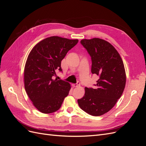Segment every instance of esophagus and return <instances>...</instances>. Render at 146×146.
Wrapping results in <instances>:
<instances>
[{
    "label": "esophagus",
    "instance_id": "34e87169",
    "mask_svg": "<svg viewBox=\"0 0 146 146\" xmlns=\"http://www.w3.org/2000/svg\"><path fill=\"white\" fill-rule=\"evenodd\" d=\"M72 86L74 87H78V86H80V82H78L77 83H74V84H73Z\"/></svg>",
    "mask_w": 146,
    "mask_h": 146
}]
</instances>
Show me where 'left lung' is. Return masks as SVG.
Masks as SVG:
<instances>
[{"mask_svg":"<svg viewBox=\"0 0 146 146\" xmlns=\"http://www.w3.org/2000/svg\"><path fill=\"white\" fill-rule=\"evenodd\" d=\"M81 44L91 56V72L99 76L94 88H85L78 104L83 111L98 116L111 110L121 98L126 82L124 66L119 53L104 39H82Z\"/></svg>","mask_w":146,"mask_h":146,"instance_id":"8db88e82","label":"left lung"}]
</instances>
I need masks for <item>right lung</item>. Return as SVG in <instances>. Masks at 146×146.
Returning a JSON list of instances; mask_svg holds the SVG:
<instances>
[{
	"label": "right lung",
	"mask_w": 146,
	"mask_h": 146,
	"mask_svg": "<svg viewBox=\"0 0 146 146\" xmlns=\"http://www.w3.org/2000/svg\"><path fill=\"white\" fill-rule=\"evenodd\" d=\"M78 39L51 36L38 42L31 50L24 69L26 92L33 105L42 113L58 110L70 89V84L54 79L62 72L61 62Z\"/></svg>",
	"instance_id": "obj_1"
}]
</instances>
